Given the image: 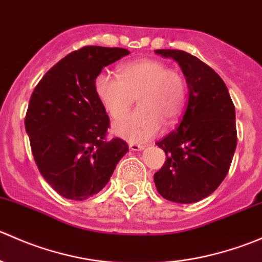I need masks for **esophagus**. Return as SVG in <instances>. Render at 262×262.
<instances>
[{"label":"esophagus","mask_w":262,"mask_h":262,"mask_svg":"<svg viewBox=\"0 0 262 262\" xmlns=\"http://www.w3.org/2000/svg\"><path fill=\"white\" fill-rule=\"evenodd\" d=\"M129 148H130L132 150H143L146 146H143V144H137V143H130L129 144Z\"/></svg>","instance_id":"1"}]
</instances>
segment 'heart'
<instances>
[{
	"mask_svg": "<svg viewBox=\"0 0 262 262\" xmlns=\"http://www.w3.org/2000/svg\"><path fill=\"white\" fill-rule=\"evenodd\" d=\"M95 91L113 118L129 112L134 99L139 107L113 124V130L133 143H143L157 136L163 126L180 118L186 84L179 72L156 59L133 60L119 68V77L101 72L95 80Z\"/></svg>",
	"mask_w": 262,
	"mask_h": 262,
	"instance_id": "heart-1",
	"label": "heart"
}]
</instances>
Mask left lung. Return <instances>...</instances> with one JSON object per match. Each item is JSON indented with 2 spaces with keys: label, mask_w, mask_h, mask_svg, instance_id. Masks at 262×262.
I'll return each mask as SVG.
<instances>
[{
  "label": "left lung",
  "mask_w": 262,
  "mask_h": 262,
  "mask_svg": "<svg viewBox=\"0 0 262 262\" xmlns=\"http://www.w3.org/2000/svg\"><path fill=\"white\" fill-rule=\"evenodd\" d=\"M155 53L179 63L189 89L179 126L156 143L167 160L155 173V185L170 202L196 203L228 173L237 146L236 110L226 83L199 58L178 49Z\"/></svg>",
  "instance_id": "1"
}]
</instances>
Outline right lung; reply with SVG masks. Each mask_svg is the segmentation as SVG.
Returning <instances> with one entry per match:
<instances>
[{
  "instance_id": "add662e5",
  "label": "right lung",
  "mask_w": 262,
  "mask_h": 262,
  "mask_svg": "<svg viewBox=\"0 0 262 262\" xmlns=\"http://www.w3.org/2000/svg\"><path fill=\"white\" fill-rule=\"evenodd\" d=\"M129 53L95 46L75 50L50 68L31 95L25 129L34 160L66 199L101 191L129 150L123 139L106 141L110 120L95 91L102 68Z\"/></svg>"
}]
</instances>
